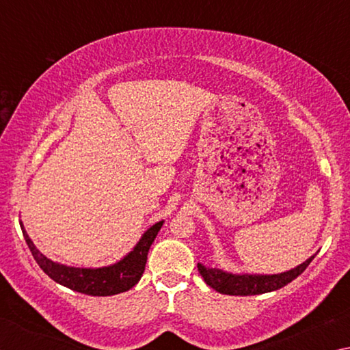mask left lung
I'll list each match as a JSON object with an SVG mask.
<instances>
[{
  "label": "left lung",
  "mask_w": 350,
  "mask_h": 350,
  "mask_svg": "<svg viewBox=\"0 0 350 350\" xmlns=\"http://www.w3.org/2000/svg\"><path fill=\"white\" fill-rule=\"evenodd\" d=\"M317 254V253H315ZM315 254L306 259L303 264L296 265L295 269L276 275H258V273H232L222 269H213L198 262V270L204 281L208 284L211 288L222 295H233V296H250L273 292V290L281 288L292 282L295 278H298L307 269V265L312 262Z\"/></svg>",
  "instance_id": "left-lung-1"
}]
</instances>
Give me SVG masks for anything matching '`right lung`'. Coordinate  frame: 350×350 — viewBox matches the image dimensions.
Returning <instances> with one entry per match:
<instances>
[{
    "instance_id": "add662e5",
    "label": "right lung",
    "mask_w": 350,
    "mask_h": 350,
    "mask_svg": "<svg viewBox=\"0 0 350 350\" xmlns=\"http://www.w3.org/2000/svg\"><path fill=\"white\" fill-rule=\"evenodd\" d=\"M163 222L165 221H159L151 225L142 234V238L131 252L126 253L117 262L105 265V267H70V265L60 264L57 260L49 259L35 247L23 222H20V225L33 259L37 260L40 269L51 280L79 293L91 296H111L126 292V290L133 288L140 281L145 271L148 252H150V247L154 239H156L157 233L161 232Z\"/></svg>"
}]
</instances>
